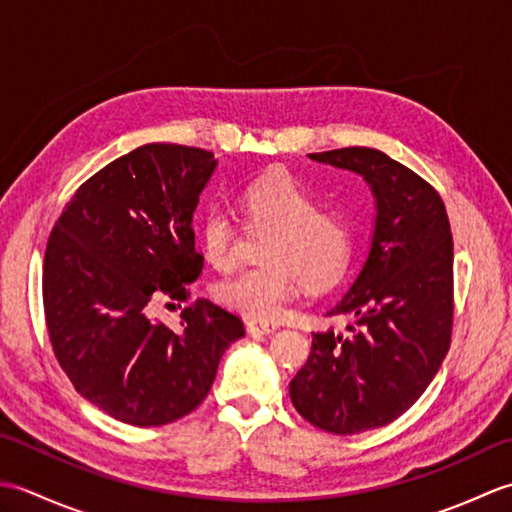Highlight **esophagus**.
<instances>
[{
    "label": "esophagus",
    "instance_id": "esophagus-1",
    "mask_svg": "<svg viewBox=\"0 0 512 512\" xmlns=\"http://www.w3.org/2000/svg\"><path fill=\"white\" fill-rule=\"evenodd\" d=\"M279 328L277 323H264V321H250L246 323L248 334H273Z\"/></svg>",
    "mask_w": 512,
    "mask_h": 512
}]
</instances>
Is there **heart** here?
I'll use <instances>...</instances> for the list:
<instances>
[{
  "label": "heart",
  "instance_id": "1",
  "mask_svg": "<svg viewBox=\"0 0 512 512\" xmlns=\"http://www.w3.org/2000/svg\"><path fill=\"white\" fill-rule=\"evenodd\" d=\"M242 206L248 222L268 228L266 264L239 270L213 288L217 303L246 319L270 321L297 290L325 288L339 279L352 259V228L341 215L319 211V200L286 171H273L246 184ZM237 226L231 213L215 206L202 220V248L215 268L235 259Z\"/></svg>",
  "mask_w": 512,
  "mask_h": 512
}]
</instances>
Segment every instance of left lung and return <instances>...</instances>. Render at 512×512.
I'll return each instance as SVG.
<instances>
[{
    "mask_svg": "<svg viewBox=\"0 0 512 512\" xmlns=\"http://www.w3.org/2000/svg\"><path fill=\"white\" fill-rule=\"evenodd\" d=\"M358 173L376 217L361 273L328 314H350L345 334L314 332L290 400L314 427L352 436L400 418L449 352L453 325V239L438 191L369 147L308 154Z\"/></svg>",
    "mask_w": 512,
    "mask_h": 512,
    "instance_id": "left-lung-1",
    "label": "left lung"
}]
</instances>
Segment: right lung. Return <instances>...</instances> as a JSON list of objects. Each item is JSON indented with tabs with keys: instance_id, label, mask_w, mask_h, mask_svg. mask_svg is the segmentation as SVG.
<instances>
[{
	"instance_id": "1",
	"label": "right lung",
	"mask_w": 512,
	"mask_h": 512,
	"mask_svg": "<svg viewBox=\"0 0 512 512\" xmlns=\"http://www.w3.org/2000/svg\"><path fill=\"white\" fill-rule=\"evenodd\" d=\"M217 160L149 143L85 180L54 224L43 259V308L63 372L92 405L134 427L187 416L209 394L235 314L198 299L178 328L149 317L158 297L187 301L202 273L193 213Z\"/></svg>"
}]
</instances>
